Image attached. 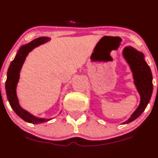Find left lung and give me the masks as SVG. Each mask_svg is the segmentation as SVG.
Returning a JSON list of instances; mask_svg holds the SVG:
<instances>
[{"label":"left lung","mask_w":158,"mask_h":158,"mask_svg":"<svg viewBox=\"0 0 158 158\" xmlns=\"http://www.w3.org/2000/svg\"><path fill=\"white\" fill-rule=\"evenodd\" d=\"M122 55L130 66L133 75L134 83L141 98L137 109L126 122L122 123V125H125L138 118L146 109L152 95L153 84L151 69L146 63L142 52L131 47H126L123 49Z\"/></svg>","instance_id":"1"}]
</instances>
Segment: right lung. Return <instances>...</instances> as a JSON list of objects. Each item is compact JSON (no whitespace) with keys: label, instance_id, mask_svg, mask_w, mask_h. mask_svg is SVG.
Listing matches in <instances>:
<instances>
[{"label":"right lung","instance_id":"right-lung-1","mask_svg":"<svg viewBox=\"0 0 158 158\" xmlns=\"http://www.w3.org/2000/svg\"><path fill=\"white\" fill-rule=\"evenodd\" d=\"M50 40V38L47 36H42V37L36 38L33 41L30 42L20 47L19 50L17 51L14 60L10 63L7 74V80H6L5 89L6 93H7V99L10 103L11 108L15 111L16 114L21 118L25 122H29L32 124H40L44 122H48L52 118H37L36 116L30 114L29 111L23 109L19 104V100L17 95V85L18 83L19 79H20V72L23 66L26 57L31 52L33 49L39 47L40 45L45 44Z\"/></svg>","mask_w":158,"mask_h":158}]
</instances>
